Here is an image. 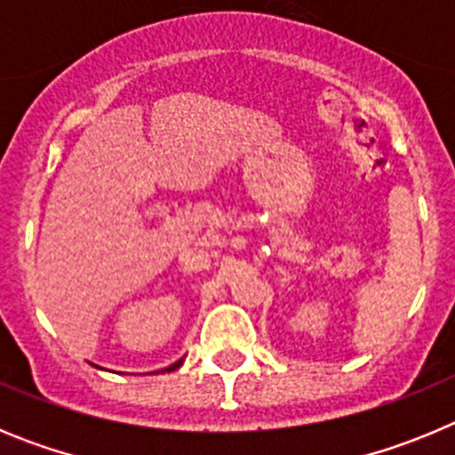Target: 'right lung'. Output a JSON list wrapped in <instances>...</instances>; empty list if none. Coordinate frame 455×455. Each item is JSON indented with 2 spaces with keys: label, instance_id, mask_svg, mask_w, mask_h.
I'll return each instance as SVG.
<instances>
[{
  "label": "right lung",
  "instance_id": "right-lung-1",
  "mask_svg": "<svg viewBox=\"0 0 455 455\" xmlns=\"http://www.w3.org/2000/svg\"><path fill=\"white\" fill-rule=\"evenodd\" d=\"M182 363H184V357H180L178 363H172V364H168V367H164L162 373L164 371H175V369H178V367H182ZM152 373H159V371H152Z\"/></svg>",
  "mask_w": 455,
  "mask_h": 455
}]
</instances>
